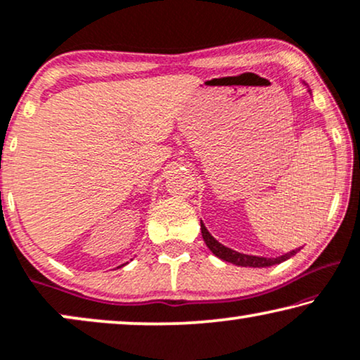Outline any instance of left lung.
<instances>
[{
  "instance_id": "8db88e82",
  "label": "left lung",
  "mask_w": 360,
  "mask_h": 360,
  "mask_svg": "<svg viewBox=\"0 0 360 360\" xmlns=\"http://www.w3.org/2000/svg\"><path fill=\"white\" fill-rule=\"evenodd\" d=\"M311 92V90H308ZM200 232H202V238L205 242V245L209 247V250L214 253L215 257L222 258L224 262H229V263H233V265H238V266H252V268H265V266H271V265H278V263L288 260L295 255L296 252L300 250H291L288 253H285V255L281 257H276V258H266V257H257V255H245V253H240V252H236L232 250V248L222 245V243L215 240V238L210 236L209 230L205 229V225L200 222Z\"/></svg>"
}]
</instances>
